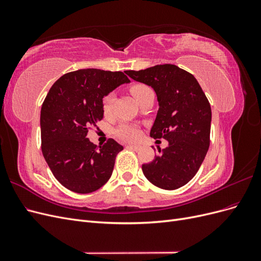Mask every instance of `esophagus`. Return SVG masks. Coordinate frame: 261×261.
<instances>
[{"label":"esophagus","instance_id":"1","mask_svg":"<svg viewBox=\"0 0 261 261\" xmlns=\"http://www.w3.org/2000/svg\"><path fill=\"white\" fill-rule=\"evenodd\" d=\"M127 147H128V148H130V149H133V150H135V151H137V150H139V149H140V146H139V145L128 144V145H127Z\"/></svg>","mask_w":261,"mask_h":261}]
</instances>
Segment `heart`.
I'll list each match as a JSON object with an SVG mask.
<instances>
[{
  "label": "heart",
  "mask_w": 261,
  "mask_h": 261,
  "mask_svg": "<svg viewBox=\"0 0 261 261\" xmlns=\"http://www.w3.org/2000/svg\"><path fill=\"white\" fill-rule=\"evenodd\" d=\"M151 89L145 84H135L130 87V92L137 101L144 96V94ZM115 96L113 92H109L102 99V112L106 116H109L112 113L113 105H114ZM115 135L125 141H136L140 137V128L139 126L130 123H123L115 129Z\"/></svg>",
  "instance_id": "1"
}]
</instances>
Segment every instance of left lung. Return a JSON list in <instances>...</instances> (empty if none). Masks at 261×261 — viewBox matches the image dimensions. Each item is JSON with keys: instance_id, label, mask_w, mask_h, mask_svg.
<instances>
[{"instance_id": "left-lung-1", "label": "left lung", "mask_w": 261, "mask_h": 261, "mask_svg": "<svg viewBox=\"0 0 261 261\" xmlns=\"http://www.w3.org/2000/svg\"><path fill=\"white\" fill-rule=\"evenodd\" d=\"M125 73L154 89L160 108L150 136L169 141L151 162L143 164L144 175L168 191L184 186L198 172L210 145L211 108L206 94L191 73L173 64Z\"/></svg>"}]
</instances>
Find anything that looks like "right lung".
<instances>
[{
    "label": "right lung",
    "instance_id": "add662e5",
    "mask_svg": "<svg viewBox=\"0 0 261 261\" xmlns=\"http://www.w3.org/2000/svg\"><path fill=\"white\" fill-rule=\"evenodd\" d=\"M128 82L122 72L78 69L60 77L46 94L40 115L42 154L54 177L69 191L92 193L111 177L123 146L112 138L97 146L86 136L103 117V97Z\"/></svg>",
    "mask_w": 261,
    "mask_h": 261
}]
</instances>
